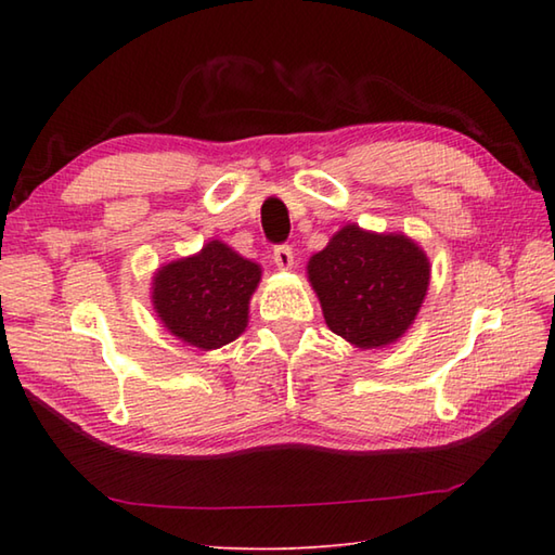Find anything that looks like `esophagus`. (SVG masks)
<instances>
[{"label":"esophagus","mask_w":555,"mask_h":555,"mask_svg":"<svg viewBox=\"0 0 555 555\" xmlns=\"http://www.w3.org/2000/svg\"><path fill=\"white\" fill-rule=\"evenodd\" d=\"M271 259H274V264L279 269H291L293 267V247L286 243L276 245L274 250H271Z\"/></svg>","instance_id":"esophagus-1"}]
</instances>
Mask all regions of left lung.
<instances>
[{
	"label": "left lung",
	"mask_w": 555,
	"mask_h": 555,
	"mask_svg": "<svg viewBox=\"0 0 555 555\" xmlns=\"http://www.w3.org/2000/svg\"><path fill=\"white\" fill-rule=\"evenodd\" d=\"M310 284L334 334L358 348L393 344L427 296L429 262L405 235L340 229L308 264Z\"/></svg>",
	"instance_id": "8db88e82"
}]
</instances>
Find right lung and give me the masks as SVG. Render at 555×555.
<instances>
[{"instance_id": "right-lung-1", "label": "right lung", "mask_w": 555, "mask_h": 555, "mask_svg": "<svg viewBox=\"0 0 555 555\" xmlns=\"http://www.w3.org/2000/svg\"><path fill=\"white\" fill-rule=\"evenodd\" d=\"M262 271L221 241L203 253L162 267L152 302L164 326L195 348L231 344L247 326V302Z\"/></svg>"}]
</instances>
